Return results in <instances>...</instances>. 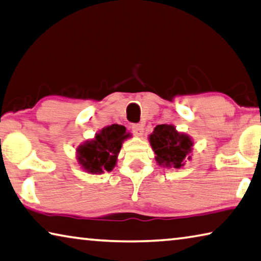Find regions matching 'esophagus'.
I'll return each instance as SVG.
<instances>
[{"label": "esophagus", "mask_w": 261, "mask_h": 261, "mask_svg": "<svg viewBox=\"0 0 261 261\" xmlns=\"http://www.w3.org/2000/svg\"><path fill=\"white\" fill-rule=\"evenodd\" d=\"M143 130H144V126L142 125V124H132V125H131L132 134L136 135V136L142 135Z\"/></svg>", "instance_id": "esophagus-1"}]
</instances>
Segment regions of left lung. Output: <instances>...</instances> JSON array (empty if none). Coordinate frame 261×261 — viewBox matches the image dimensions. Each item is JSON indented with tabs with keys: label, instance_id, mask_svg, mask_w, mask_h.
<instances>
[{
	"label": "left lung",
	"instance_id": "left-lung-1",
	"mask_svg": "<svg viewBox=\"0 0 261 261\" xmlns=\"http://www.w3.org/2000/svg\"><path fill=\"white\" fill-rule=\"evenodd\" d=\"M150 143L155 153V160L166 167L180 168L192 151L193 142L188 136L180 134L173 125L161 124L154 127L150 136Z\"/></svg>",
	"mask_w": 261,
	"mask_h": 261
}]
</instances>
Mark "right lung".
Listing matches in <instances>:
<instances>
[{"mask_svg": "<svg viewBox=\"0 0 261 261\" xmlns=\"http://www.w3.org/2000/svg\"><path fill=\"white\" fill-rule=\"evenodd\" d=\"M129 136L123 125L113 124L105 127L95 136V139L77 147L79 163L86 171L94 174H100L105 171L110 172L117 161L122 142Z\"/></svg>", "mask_w": 261, "mask_h": 261, "instance_id": "1", "label": "right lung"}]
</instances>
